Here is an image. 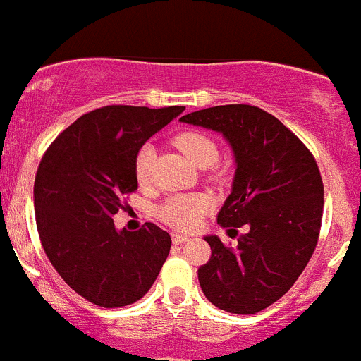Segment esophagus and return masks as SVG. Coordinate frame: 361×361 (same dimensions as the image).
Masks as SVG:
<instances>
[{
  "mask_svg": "<svg viewBox=\"0 0 361 361\" xmlns=\"http://www.w3.org/2000/svg\"><path fill=\"white\" fill-rule=\"evenodd\" d=\"M172 240L173 244H185V242H189V237H185V235H180V233H172Z\"/></svg>",
  "mask_w": 361,
  "mask_h": 361,
  "instance_id": "34e87169",
  "label": "esophagus"
}]
</instances>
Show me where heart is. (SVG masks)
I'll use <instances>...</instances> for the list:
<instances>
[{"instance_id": "b5f03b06", "label": "heart", "mask_w": 361, "mask_h": 361, "mask_svg": "<svg viewBox=\"0 0 361 361\" xmlns=\"http://www.w3.org/2000/svg\"><path fill=\"white\" fill-rule=\"evenodd\" d=\"M173 144L198 169H207V166L214 165L217 161V156H219L216 142L202 131H182L177 135ZM152 156H154V151H152L151 145H145L138 152L137 161H135V173H137V180L140 184H147L149 177H151ZM209 207L210 202L202 195H177L166 200L159 207L158 216L159 219L165 221L176 230L189 231L198 226L200 219L209 210Z\"/></svg>"}]
</instances>
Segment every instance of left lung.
<instances>
[{"label": "left lung", "mask_w": 361, "mask_h": 361, "mask_svg": "<svg viewBox=\"0 0 361 361\" xmlns=\"http://www.w3.org/2000/svg\"><path fill=\"white\" fill-rule=\"evenodd\" d=\"M179 121L223 135L235 158L231 192L217 223L244 233L235 249L207 235L212 255L198 269L203 295L226 312H259L293 286L316 249L323 216L316 159L258 106H210Z\"/></svg>", "instance_id": "obj_1"}]
</instances>
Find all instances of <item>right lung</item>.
<instances>
[{
  "label": "right lung",
  "mask_w": 361,
  "mask_h": 361,
  "mask_svg": "<svg viewBox=\"0 0 361 361\" xmlns=\"http://www.w3.org/2000/svg\"><path fill=\"white\" fill-rule=\"evenodd\" d=\"M184 106L110 105L78 117L52 142L35 177L42 245L64 283L105 309L140 300L166 262L172 238L145 223L117 230L112 216L138 188L142 145Z\"/></svg>",
  "instance_id": "1"
}]
</instances>
